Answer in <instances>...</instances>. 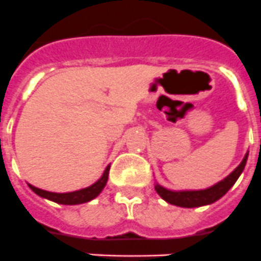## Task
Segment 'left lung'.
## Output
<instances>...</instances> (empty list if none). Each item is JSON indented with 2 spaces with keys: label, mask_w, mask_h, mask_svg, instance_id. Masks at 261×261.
Wrapping results in <instances>:
<instances>
[{
  "label": "left lung",
  "mask_w": 261,
  "mask_h": 261,
  "mask_svg": "<svg viewBox=\"0 0 261 261\" xmlns=\"http://www.w3.org/2000/svg\"><path fill=\"white\" fill-rule=\"evenodd\" d=\"M248 154H246V156L243 158V161L241 162V165L235 168L234 171L229 175L227 177H225L223 180H221L220 183H217L216 186L211 187V188H206V190L202 191H180V192H174V191L166 190L163 187H161L159 184L155 186V191L158 192V195L162 197L165 201H167L168 204L176 205V206H183V208H196V206H202V205H209L212 202L217 201L218 199H221L223 195H225L227 191L234 186V183L238 180L239 175L243 171L246 162H247Z\"/></svg>",
  "instance_id": "obj_1"
}]
</instances>
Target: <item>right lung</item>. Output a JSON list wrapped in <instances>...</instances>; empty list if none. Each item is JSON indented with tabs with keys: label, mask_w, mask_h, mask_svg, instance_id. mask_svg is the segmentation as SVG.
<instances>
[{
	"label": "right lung",
	"mask_w": 261,
	"mask_h": 261,
	"mask_svg": "<svg viewBox=\"0 0 261 261\" xmlns=\"http://www.w3.org/2000/svg\"><path fill=\"white\" fill-rule=\"evenodd\" d=\"M108 172H110V166H107V168L105 170V174L102 175V177L99 179L96 183H94L93 186L84 188V190L74 191V192L69 193H55V192H48V191L40 190V188H36L34 186H30L36 195H39L40 197H44V199L50 200V201H55L57 204H64V205H77V204H84V202L90 201V200L95 199L99 193L102 192V190L105 188L106 183L108 180Z\"/></svg>",
	"instance_id": "obj_1"
}]
</instances>
